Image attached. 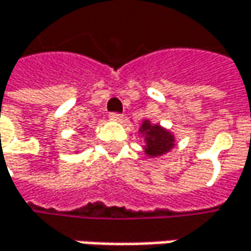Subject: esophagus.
Returning a JSON list of instances; mask_svg holds the SVG:
<instances>
[{
    "label": "esophagus",
    "instance_id": "34e87169",
    "mask_svg": "<svg viewBox=\"0 0 251 251\" xmlns=\"http://www.w3.org/2000/svg\"><path fill=\"white\" fill-rule=\"evenodd\" d=\"M109 118H110L112 121H116V122H121V121L124 119V116H122L121 113H115V112H113V113H110V115H109Z\"/></svg>",
    "mask_w": 251,
    "mask_h": 251
}]
</instances>
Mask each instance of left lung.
Returning <instances> with one entry per match:
<instances>
[{"instance_id": "obj_1", "label": "left lung", "mask_w": 251, "mask_h": 251, "mask_svg": "<svg viewBox=\"0 0 251 251\" xmlns=\"http://www.w3.org/2000/svg\"><path fill=\"white\" fill-rule=\"evenodd\" d=\"M139 133L145 139L144 151L149 158L162 156L175 147V136L172 132L158 124H152L149 119L142 121Z\"/></svg>"}]
</instances>
